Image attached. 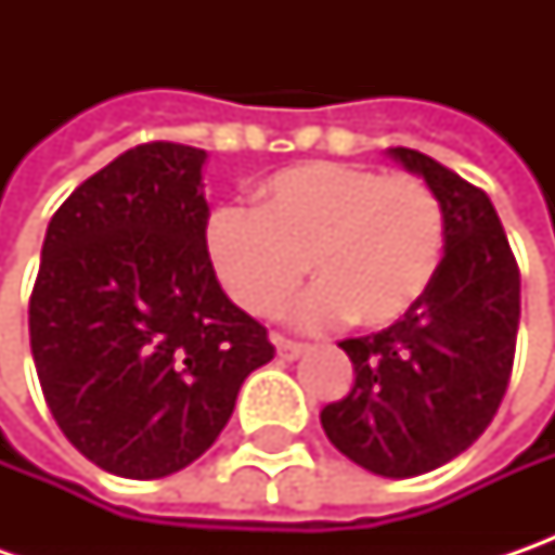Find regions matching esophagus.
<instances>
[{"instance_id":"34e87169","label":"esophagus","mask_w":555,"mask_h":555,"mask_svg":"<svg viewBox=\"0 0 555 555\" xmlns=\"http://www.w3.org/2000/svg\"><path fill=\"white\" fill-rule=\"evenodd\" d=\"M274 349H278V358H284V361H296L299 354L306 352L302 343H293V339H284V336H274Z\"/></svg>"}]
</instances>
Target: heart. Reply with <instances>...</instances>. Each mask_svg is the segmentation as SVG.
Here are the masks:
<instances>
[{
    "label": "heart",
    "mask_w": 555,
    "mask_h": 555,
    "mask_svg": "<svg viewBox=\"0 0 555 555\" xmlns=\"http://www.w3.org/2000/svg\"><path fill=\"white\" fill-rule=\"evenodd\" d=\"M206 256L228 296L249 314H274L302 287L296 321L321 327L352 318L386 331L426 296L444 256V209L416 176L358 163L287 166L256 188V212L216 206Z\"/></svg>",
    "instance_id": "b5f03b06"
}]
</instances>
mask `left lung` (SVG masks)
Wrapping results in <instances>:
<instances>
[{"instance_id": "obj_1", "label": "left lung", "mask_w": 555, "mask_h": 555, "mask_svg": "<svg viewBox=\"0 0 555 555\" xmlns=\"http://www.w3.org/2000/svg\"><path fill=\"white\" fill-rule=\"evenodd\" d=\"M386 154L436 191L444 259L411 314L339 343L354 383L321 426L361 469L411 479L463 454L498 414L519 333V268L485 191L411 147Z\"/></svg>"}]
</instances>
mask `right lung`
<instances>
[{
    "label": "right lung",
    "mask_w": 555,
    "mask_h": 555,
    "mask_svg": "<svg viewBox=\"0 0 555 555\" xmlns=\"http://www.w3.org/2000/svg\"><path fill=\"white\" fill-rule=\"evenodd\" d=\"M206 151L139 144L52 216L30 296V349L61 433L122 479H163L219 438L274 358L212 271Z\"/></svg>",
    "instance_id": "right-lung-1"
}]
</instances>
